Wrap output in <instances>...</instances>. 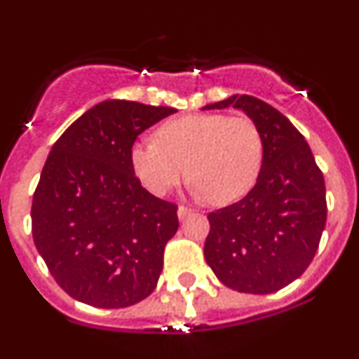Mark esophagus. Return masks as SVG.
I'll use <instances>...</instances> for the list:
<instances>
[{"mask_svg":"<svg viewBox=\"0 0 359 359\" xmlns=\"http://www.w3.org/2000/svg\"><path fill=\"white\" fill-rule=\"evenodd\" d=\"M191 213H193V210L187 208V206H179V210H177V217H179V220H184L186 217H189Z\"/></svg>","mask_w":359,"mask_h":359,"instance_id":"obj_1","label":"esophagus"}]
</instances>
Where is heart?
Wrapping results in <instances>:
<instances>
[{
	"instance_id": "b5f03b06",
	"label": "heart",
	"mask_w": 359,
	"mask_h": 359,
	"mask_svg": "<svg viewBox=\"0 0 359 359\" xmlns=\"http://www.w3.org/2000/svg\"><path fill=\"white\" fill-rule=\"evenodd\" d=\"M156 138L139 140L130 151L133 172L156 196L179 184L187 170L194 196L224 205L245 196L262 168V135L243 116H180L159 126Z\"/></svg>"
}]
</instances>
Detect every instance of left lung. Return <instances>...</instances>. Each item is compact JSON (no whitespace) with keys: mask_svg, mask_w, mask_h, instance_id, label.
I'll list each match as a JSON object with an SVG mask.
<instances>
[{"mask_svg":"<svg viewBox=\"0 0 359 359\" xmlns=\"http://www.w3.org/2000/svg\"><path fill=\"white\" fill-rule=\"evenodd\" d=\"M226 107L259 126L264 161L243 200L208 215L205 259L226 287L266 295L295 281L316 253L327 224L323 173L280 111L252 95H231L203 111Z\"/></svg>","mask_w":359,"mask_h":359,"instance_id":"8db88e82","label":"left lung"}]
</instances>
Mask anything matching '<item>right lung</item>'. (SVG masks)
<instances>
[{"mask_svg": "<svg viewBox=\"0 0 359 359\" xmlns=\"http://www.w3.org/2000/svg\"><path fill=\"white\" fill-rule=\"evenodd\" d=\"M109 99L59 137L32 196V238L59 287L100 309L128 307L156 288L177 206L140 186L130 161L137 137L173 114Z\"/></svg>", "mask_w": 359, "mask_h": 359, "instance_id": "obj_1", "label": "right lung"}]
</instances>
